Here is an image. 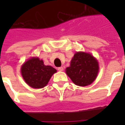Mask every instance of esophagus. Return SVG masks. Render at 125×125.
<instances>
[{
	"label": "esophagus",
	"mask_w": 125,
	"mask_h": 125,
	"mask_svg": "<svg viewBox=\"0 0 125 125\" xmlns=\"http://www.w3.org/2000/svg\"><path fill=\"white\" fill-rule=\"evenodd\" d=\"M57 70L60 71V72H62L63 70V67H59V68H57Z\"/></svg>",
	"instance_id": "1"
}]
</instances>
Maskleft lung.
Listing matches in <instances>:
<instances>
[{
  "label": "left lung",
  "mask_w": 125,
  "mask_h": 125,
  "mask_svg": "<svg viewBox=\"0 0 125 125\" xmlns=\"http://www.w3.org/2000/svg\"><path fill=\"white\" fill-rule=\"evenodd\" d=\"M98 63L92 55L77 52L73 55L70 66L66 68V73L74 84L86 86L92 84L98 72Z\"/></svg>",
  "instance_id": "left-lung-1"
}]
</instances>
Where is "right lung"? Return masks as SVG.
Listing matches in <instances>:
<instances>
[{
  "instance_id": "add662e5",
  "label": "right lung",
  "mask_w": 125,
  "mask_h": 125,
  "mask_svg": "<svg viewBox=\"0 0 125 125\" xmlns=\"http://www.w3.org/2000/svg\"><path fill=\"white\" fill-rule=\"evenodd\" d=\"M57 70L50 65H45L43 60L33 57L21 67V73L26 83L34 88L45 86L52 75Z\"/></svg>"
}]
</instances>
